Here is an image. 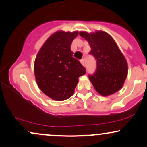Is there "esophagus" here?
<instances>
[{"instance_id":"34e87169","label":"esophagus","mask_w":147,"mask_h":147,"mask_svg":"<svg viewBox=\"0 0 147 147\" xmlns=\"http://www.w3.org/2000/svg\"><path fill=\"white\" fill-rule=\"evenodd\" d=\"M80 63L82 64V65H83V66H84V65H85V63H84V59L80 60Z\"/></svg>"}]
</instances>
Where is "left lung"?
Segmentation results:
<instances>
[{
  "instance_id": "left-lung-1",
  "label": "left lung",
  "mask_w": 147,
  "mask_h": 147,
  "mask_svg": "<svg viewBox=\"0 0 147 147\" xmlns=\"http://www.w3.org/2000/svg\"><path fill=\"white\" fill-rule=\"evenodd\" d=\"M91 47V55L96 60V70L89 78L96 91L103 96L120 90L127 78L128 65L118 45L107 33L80 32Z\"/></svg>"
}]
</instances>
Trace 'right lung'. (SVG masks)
<instances>
[{"mask_svg":"<svg viewBox=\"0 0 147 147\" xmlns=\"http://www.w3.org/2000/svg\"><path fill=\"white\" fill-rule=\"evenodd\" d=\"M78 32L58 31L45 41L36 56L34 74L38 86L48 97L62 101L69 98L86 74L85 68L73 57L71 44Z\"/></svg>","mask_w":147,"mask_h":147,"instance_id":"1","label":"right lung"}]
</instances>
